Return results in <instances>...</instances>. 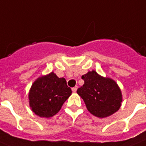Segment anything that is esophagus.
<instances>
[{"mask_svg":"<svg viewBox=\"0 0 146 146\" xmlns=\"http://www.w3.org/2000/svg\"><path fill=\"white\" fill-rule=\"evenodd\" d=\"M72 92H75L76 91H77V89H78V86H74V87H73L72 88Z\"/></svg>","mask_w":146,"mask_h":146,"instance_id":"1","label":"esophagus"}]
</instances>
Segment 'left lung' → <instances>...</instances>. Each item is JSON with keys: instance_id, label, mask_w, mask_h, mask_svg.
I'll use <instances>...</instances> for the list:
<instances>
[{"instance_id": "obj_1", "label": "left lung", "mask_w": 146, "mask_h": 146, "mask_svg": "<svg viewBox=\"0 0 146 146\" xmlns=\"http://www.w3.org/2000/svg\"><path fill=\"white\" fill-rule=\"evenodd\" d=\"M85 83L77 93L92 115L99 118L110 117L120 109L122 93L115 81L99 74L95 70L82 76Z\"/></svg>"}]
</instances>
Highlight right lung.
Returning <instances> with one entry per match:
<instances>
[{"label": "right lung", "instance_id": "right-lung-1", "mask_svg": "<svg viewBox=\"0 0 146 146\" xmlns=\"http://www.w3.org/2000/svg\"><path fill=\"white\" fill-rule=\"evenodd\" d=\"M71 95L72 89L65 78H58L52 72L34 81L29 92V104L36 115L49 118L60 111Z\"/></svg>", "mask_w": 146, "mask_h": 146}]
</instances>
